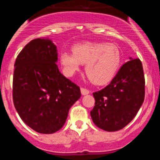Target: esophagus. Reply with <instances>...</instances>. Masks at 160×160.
I'll use <instances>...</instances> for the list:
<instances>
[{
	"mask_svg": "<svg viewBox=\"0 0 160 160\" xmlns=\"http://www.w3.org/2000/svg\"><path fill=\"white\" fill-rule=\"evenodd\" d=\"M81 93L82 95H86V94H88L89 93H90V90H87V89H86V88H83V87H82Z\"/></svg>",
	"mask_w": 160,
	"mask_h": 160,
	"instance_id": "34e87169",
	"label": "esophagus"
}]
</instances>
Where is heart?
Instances as JSON below:
<instances>
[{
  "mask_svg": "<svg viewBox=\"0 0 160 160\" xmlns=\"http://www.w3.org/2000/svg\"><path fill=\"white\" fill-rule=\"evenodd\" d=\"M73 53L60 54V63L66 76L71 77L86 64L85 70L90 81L103 85L112 80L121 64V53L114 44L85 42L73 46Z\"/></svg>",
  "mask_w": 160,
  "mask_h": 160,
  "instance_id": "heart-1",
  "label": "heart"
}]
</instances>
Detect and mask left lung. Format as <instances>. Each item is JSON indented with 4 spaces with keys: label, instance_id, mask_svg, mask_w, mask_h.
Segmentation results:
<instances>
[{
    "label": "left lung",
    "instance_id": "obj_1",
    "mask_svg": "<svg viewBox=\"0 0 160 160\" xmlns=\"http://www.w3.org/2000/svg\"><path fill=\"white\" fill-rule=\"evenodd\" d=\"M93 95L95 103L90 115L98 128L107 131L125 128L144 101L145 78L141 61L131 58L108 86Z\"/></svg>",
    "mask_w": 160,
    "mask_h": 160
}]
</instances>
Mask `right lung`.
Here are the masks:
<instances>
[{"instance_id":"1","label":"right lung","mask_w":160,"mask_h":160,"mask_svg":"<svg viewBox=\"0 0 160 160\" xmlns=\"http://www.w3.org/2000/svg\"><path fill=\"white\" fill-rule=\"evenodd\" d=\"M57 47L37 38L20 52L14 64L12 99L23 122L41 134L62 128L70 107L81 97L80 88L58 70Z\"/></svg>"}]
</instances>
